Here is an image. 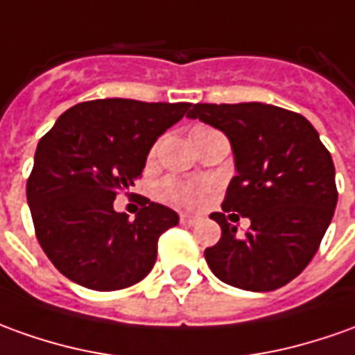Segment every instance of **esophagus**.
I'll return each mask as SVG.
<instances>
[{"label":"esophagus","instance_id":"esophagus-1","mask_svg":"<svg viewBox=\"0 0 355 355\" xmlns=\"http://www.w3.org/2000/svg\"><path fill=\"white\" fill-rule=\"evenodd\" d=\"M180 222L185 226H193L195 222H199V216H191V214H180Z\"/></svg>","mask_w":355,"mask_h":355}]
</instances>
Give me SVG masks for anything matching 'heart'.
Segmentation results:
<instances>
[{
    "mask_svg": "<svg viewBox=\"0 0 355 355\" xmlns=\"http://www.w3.org/2000/svg\"><path fill=\"white\" fill-rule=\"evenodd\" d=\"M202 131L201 129H195V133ZM153 154V153H150ZM160 197L166 201L173 202V205H180V207H199L205 199H207V193L209 187L207 185H191V183H182L178 180H164L158 187Z\"/></svg>",
    "mask_w": 355,
    "mask_h": 355,
    "instance_id": "1",
    "label": "heart"
}]
</instances>
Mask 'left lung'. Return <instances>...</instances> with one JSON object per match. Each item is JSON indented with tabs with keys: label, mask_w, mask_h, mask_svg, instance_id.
I'll list each match as a JSON object with an SVG mask.
<instances>
[{
	"label": "left lung",
	"mask_w": 355,
	"mask_h": 355,
	"mask_svg": "<svg viewBox=\"0 0 355 355\" xmlns=\"http://www.w3.org/2000/svg\"><path fill=\"white\" fill-rule=\"evenodd\" d=\"M187 116L228 137L238 172L222 202L224 212L210 214L222 228L218 243L205 249L210 270L249 292L288 284L317 253L336 209L331 153L304 116L284 107L195 104ZM226 211L252 220L245 236L229 224L235 215L226 217Z\"/></svg>",
	"instance_id": "left-lung-1"
}]
</instances>
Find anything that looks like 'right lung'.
I'll return each instance as SVG.
<instances>
[{"label":"right lung","instance_id":"obj_1","mask_svg":"<svg viewBox=\"0 0 355 355\" xmlns=\"http://www.w3.org/2000/svg\"><path fill=\"white\" fill-rule=\"evenodd\" d=\"M191 107L187 102L104 98L63 112L40 139L26 182L36 238L61 275L114 292L153 270L158 238L180 216L146 201L129 220L116 212L119 191L135 185L148 150Z\"/></svg>","mask_w":355,"mask_h":355}]
</instances>
